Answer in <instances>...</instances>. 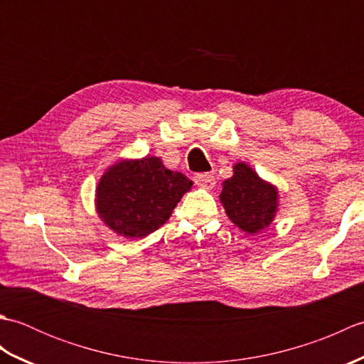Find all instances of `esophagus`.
<instances>
[{
    "instance_id": "1",
    "label": "esophagus",
    "mask_w": 364,
    "mask_h": 364,
    "mask_svg": "<svg viewBox=\"0 0 364 364\" xmlns=\"http://www.w3.org/2000/svg\"><path fill=\"white\" fill-rule=\"evenodd\" d=\"M196 184L198 188L202 189H213L214 184H215V180L213 175H208V173H200L196 176Z\"/></svg>"
}]
</instances>
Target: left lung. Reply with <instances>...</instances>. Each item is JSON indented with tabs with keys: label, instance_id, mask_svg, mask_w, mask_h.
Instances as JSON below:
<instances>
[{
	"label": "left lung",
	"instance_id": "8db88e82",
	"mask_svg": "<svg viewBox=\"0 0 364 364\" xmlns=\"http://www.w3.org/2000/svg\"><path fill=\"white\" fill-rule=\"evenodd\" d=\"M233 170V176L222 184L220 203L235 225L245 233H258L275 218L278 192L244 162H239Z\"/></svg>",
	"mask_w": 364,
	"mask_h": 364
}]
</instances>
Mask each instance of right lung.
<instances>
[{"mask_svg": "<svg viewBox=\"0 0 364 364\" xmlns=\"http://www.w3.org/2000/svg\"><path fill=\"white\" fill-rule=\"evenodd\" d=\"M192 181L156 156L120 161L106 170L97 188V211L125 237H144L168 220Z\"/></svg>", "mask_w": 364, "mask_h": 364, "instance_id": "1", "label": "right lung"}]
</instances>
